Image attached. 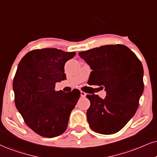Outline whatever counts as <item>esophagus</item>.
Returning <instances> with one entry per match:
<instances>
[{
  "instance_id": "34e87169",
  "label": "esophagus",
  "mask_w": 157,
  "mask_h": 157,
  "mask_svg": "<svg viewBox=\"0 0 157 157\" xmlns=\"http://www.w3.org/2000/svg\"><path fill=\"white\" fill-rule=\"evenodd\" d=\"M86 95V93H85L84 92H82V91H81V96L82 97V98H85Z\"/></svg>"
}]
</instances>
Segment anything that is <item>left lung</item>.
Masks as SVG:
<instances>
[{
	"mask_svg": "<svg viewBox=\"0 0 157 157\" xmlns=\"http://www.w3.org/2000/svg\"><path fill=\"white\" fill-rule=\"evenodd\" d=\"M78 55L92 70L88 84L101 86L106 92L105 99L98 94L86 95L90 128L102 135L119 132L135 115L144 92L142 63L122 44L102 46Z\"/></svg>",
	"mask_w": 157,
	"mask_h": 157,
	"instance_id": "obj_1",
	"label": "left lung"
}]
</instances>
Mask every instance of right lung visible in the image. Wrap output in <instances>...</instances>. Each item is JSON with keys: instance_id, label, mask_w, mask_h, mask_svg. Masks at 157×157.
I'll use <instances>...</instances> for the list:
<instances>
[{"instance_id": "1", "label": "right lung", "mask_w": 157, "mask_h": 157, "mask_svg": "<svg viewBox=\"0 0 157 157\" xmlns=\"http://www.w3.org/2000/svg\"><path fill=\"white\" fill-rule=\"evenodd\" d=\"M75 55L46 48L29 52L19 62L13 82L15 105L25 124L40 136L54 138L66 130L81 92H56L55 87L66 79L65 64Z\"/></svg>"}]
</instances>
